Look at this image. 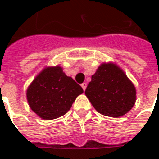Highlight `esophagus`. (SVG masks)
Returning a JSON list of instances; mask_svg holds the SVG:
<instances>
[{
    "mask_svg": "<svg viewBox=\"0 0 159 159\" xmlns=\"http://www.w3.org/2000/svg\"><path fill=\"white\" fill-rule=\"evenodd\" d=\"M81 86H82V88L83 89V90L85 91V89H86V88H87V83H82V85H81Z\"/></svg>",
    "mask_w": 159,
    "mask_h": 159,
    "instance_id": "obj_1",
    "label": "esophagus"
}]
</instances>
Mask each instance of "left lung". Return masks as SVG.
Here are the masks:
<instances>
[{
    "label": "left lung",
    "instance_id": "obj_1",
    "mask_svg": "<svg viewBox=\"0 0 159 159\" xmlns=\"http://www.w3.org/2000/svg\"><path fill=\"white\" fill-rule=\"evenodd\" d=\"M85 94L102 115L117 117L134 107L136 91L122 70L114 64H102L92 76Z\"/></svg>",
    "mask_w": 159,
    "mask_h": 159
}]
</instances>
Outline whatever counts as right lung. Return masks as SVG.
Returning a JSON list of instances; mask_svg holds the SVG:
<instances>
[{"mask_svg": "<svg viewBox=\"0 0 159 159\" xmlns=\"http://www.w3.org/2000/svg\"><path fill=\"white\" fill-rule=\"evenodd\" d=\"M83 89L59 66L44 69L27 89L31 110L40 117L52 120L65 115Z\"/></svg>", "mask_w": 159, "mask_h": 159, "instance_id": "1", "label": "right lung"}]
</instances>
